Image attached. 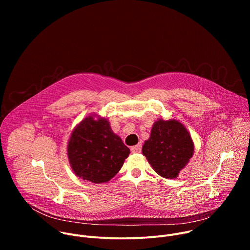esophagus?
I'll use <instances>...</instances> for the list:
<instances>
[{"instance_id": "esophagus-1", "label": "esophagus", "mask_w": 250, "mask_h": 250, "mask_svg": "<svg viewBox=\"0 0 250 250\" xmlns=\"http://www.w3.org/2000/svg\"><path fill=\"white\" fill-rule=\"evenodd\" d=\"M130 150H131V152H133V153H139V152L141 151V145L139 144V145H137V146H131Z\"/></svg>"}]
</instances>
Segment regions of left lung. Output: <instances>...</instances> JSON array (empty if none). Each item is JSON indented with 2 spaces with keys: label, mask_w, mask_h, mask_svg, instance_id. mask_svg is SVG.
Returning <instances> with one entry per match:
<instances>
[{
  "label": "left lung",
  "mask_w": 250,
  "mask_h": 250,
  "mask_svg": "<svg viewBox=\"0 0 250 250\" xmlns=\"http://www.w3.org/2000/svg\"><path fill=\"white\" fill-rule=\"evenodd\" d=\"M194 153V144L186 127L175 120L155 122L150 137L142 146L144 154L160 176L173 179Z\"/></svg>",
  "instance_id": "1"
}]
</instances>
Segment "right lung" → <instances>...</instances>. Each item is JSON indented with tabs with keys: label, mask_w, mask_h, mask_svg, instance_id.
<instances>
[{
	"label": "right lung",
	"mask_w": 250,
	"mask_h": 250,
	"mask_svg": "<svg viewBox=\"0 0 250 250\" xmlns=\"http://www.w3.org/2000/svg\"><path fill=\"white\" fill-rule=\"evenodd\" d=\"M67 152L75 174L99 184L112 179L130 151L108 121L88 117L71 134Z\"/></svg>",
	"instance_id": "1"
}]
</instances>
